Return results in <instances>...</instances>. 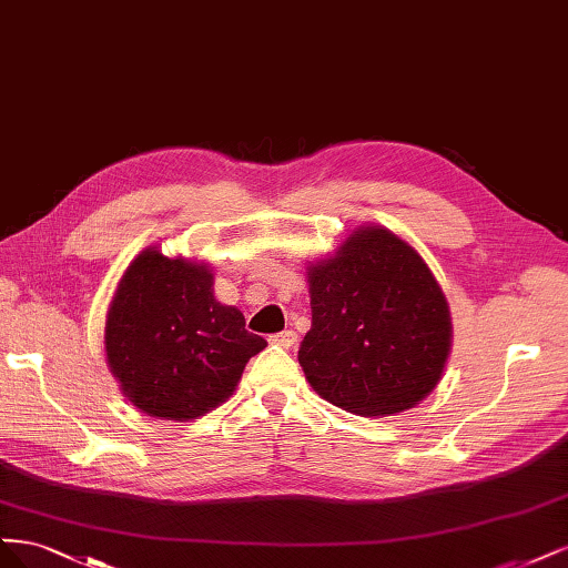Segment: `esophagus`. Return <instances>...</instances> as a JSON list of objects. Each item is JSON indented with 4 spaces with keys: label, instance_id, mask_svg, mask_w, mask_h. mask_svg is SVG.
Listing matches in <instances>:
<instances>
[{
    "label": "esophagus",
    "instance_id": "1",
    "mask_svg": "<svg viewBox=\"0 0 568 568\" xmlns=\"http://www.w3.org/2000/svg\"><path fill=\"white\" fill-rule=\"evenodd\" d=\"M297 342V333L295 331H283V333H278V335H271V344H276V346H285V349H290L292 344Z\"/></svg>",
    "mask_w": 568,
    "mask_h": 568
}]
</instances>
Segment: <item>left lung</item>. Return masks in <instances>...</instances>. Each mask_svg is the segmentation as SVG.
<instances>
[{
  "mask_svg": "<svg viewBox=\"0 0 568 568\" xmlns=\"http://www.w3.org/2000/svg\"><path fill=\"white\" fill-rule=\"evenodd\" d=\"M311 331L300 365L325 400L356 415H394L423 400L444 373L450 316L423 257L389 233L356 231L311 266Z\"/></svg>",
  "mask_w": 568,
  "mask_h": 568,
  "instance_id": "left-lung-1",
  "label": "left lung"
}]
</instances>
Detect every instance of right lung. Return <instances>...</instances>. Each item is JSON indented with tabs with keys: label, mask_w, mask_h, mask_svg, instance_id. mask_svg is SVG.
I'll list each match as a JSON object with an SVG mask.
<instances>
[{
	"label": "right lung",
	"mask_w": 568,
	"mask_h": 568,
	"mask_svg": "<svg viewBox=\"0 0 568 568\" xmlns=\"http://www.w3.org/2000/svg\"><path fill=\"white\" fill-rule=\"evenodd\" d=\"M266 339L212 295L203 264L145 250L122 276L105 321V356L136 408L195 419L226 400Z\"/></svg>",
	"instance_id": "obj_1"
}]
</instances>
